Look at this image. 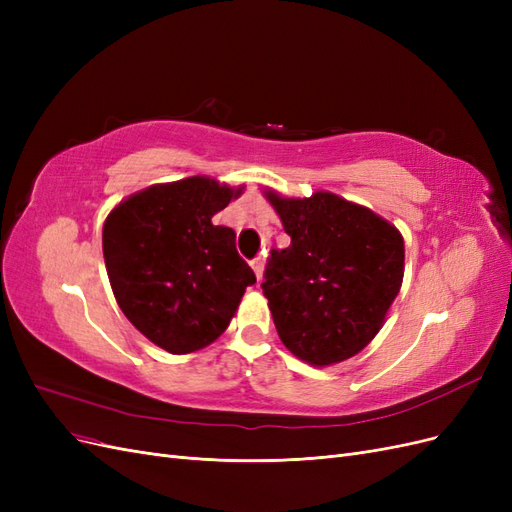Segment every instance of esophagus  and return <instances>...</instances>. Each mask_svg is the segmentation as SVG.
Segmentation results:
<instances>
[{"instance_id":"34e87169","label":"esophagus","mask_w":512,"mask_h":512,"mask_svg":"<svg viewBox=\"0 0 512 512\" xmlns=\"http://www.w3.org/2000/svg\"><path fill=\"white\" fill-rule=\"evenodd\" d=\"M252 269H254L256 277H258V282H260L262 280V271H265V260H262V256H256L252 260Z\"/></svg>"}]
</instances>
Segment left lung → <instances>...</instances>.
<instances>
[{"label": "left lung", "instance_id": "1", "mask_svg": "<svg viewBox=\"0 0 512 512\" xmlns=\"http://www.w3.org/2000/svg\"><path fill=\"white\" fill-rule=\"evenodd\" d=\"M267 198L290 237L286 250H271L262 282L277 335L309 365L346 361L376 337L397 297L404 239L331 192Z\"/></svg>", "mask_w": 512, "mask_h": 512}]
</instances>
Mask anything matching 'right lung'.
Segmentation results:
<instances>
[{"label": "right lung", "instance_id": "obj_1", "mask_svg": "<svg viewBox=\"0 0 512 512\" xmlns=\"http://www.w3.org/2000/svg\"><path fill=\"white\" fill-rule=\"evenodd\" d=\"M239 194L209 177L151 185L104 222L102 252L121 312L170 354L218 339L256 284L235 232L211 222Z\"/></svg>", "mask_w": 512, "mask_h": 512}]
</instances>
